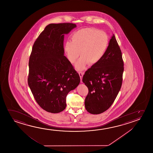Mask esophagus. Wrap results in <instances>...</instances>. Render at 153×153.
<instances>
[{"label": "esophagus", "mask_w": 153, "mask_h": 153, "mask_svg": "<svg viewBox=\"0 0 153 153\" xmlns=\"http://www.w3.org/2000/svg\"><path fill=\"white\" fill-rule=\"evenodd\" d=\"M78 74H79V75L80 76V79H81V82H82V76H83L84 74V72H81V71H79V72H78Z\"/></svg>", "instance_id": "1"}]
</instances>
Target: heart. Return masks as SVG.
I'll return each instance as SVG.
<instances>
[{
    "instance_id": "b5f03b06",
    "label": "heart",
    "mask_w": 153,
    "mask_h": 153,
    "mask_svg": "<svg viewBox=\"0 0 153 153\" xmlns=\"http://www.w3.org/2000/svg\"><path fill=\"white\" fill-rule=\"evenodd\" d=\"M108 37L104 31L93 27L82 28L74 32L71 41H67L64 45V51L68 60L74 63L80 56L75 67L80 71L88 64L93 66L103 57L108 49Z\"/></svg>"
}]
</instances>
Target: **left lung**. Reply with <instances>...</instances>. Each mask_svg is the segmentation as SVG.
<instances>
[{
	"label": "left lung",
	"instance_id": "1",
	"mask_svg": "<svg viewBox=\"0 0 153 153\" xmlns=\"http://www.w3.org/2000/svg\"><path fill=\"white\" fill-rule=\"evenodd\" d=\"M123 66L122 52L113 34L103 57L82 77L88 89L85 106L89 113L100 114L112 105L122 86Z\"/></svg>",
	"mask_w": 153,
	"mask_h": 153
}]
</instances>
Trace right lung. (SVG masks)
<instances>
[{"instance_id":"1","label":"right lung","mask_w":153,"mask_h":153,"mask_svg":"<svg viewBox=\"0 0 153 153\" xmlns=\"http://www.w3.org/2000/svg\"><path fill=\"white\" fill-rule=\"evenodd\" d=\"M75 24H50L36 39L30 56L27 82L41 108L57 113L64 110L68 93L76 88L80 77L64 56V34Z\"/></svg>"}]
</instances>
